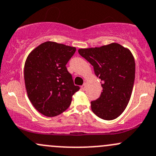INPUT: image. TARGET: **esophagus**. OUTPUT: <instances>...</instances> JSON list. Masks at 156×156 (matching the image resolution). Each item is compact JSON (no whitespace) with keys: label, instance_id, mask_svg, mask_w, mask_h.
<instances>
[{"label":"esophagus","instance_id":"1","mask_svg":"<svg viewBox=\"0 0 156 156\" xmlns=\"http://www.w3.org/2000/svg\"><path fill=\"white\" fill-rule=\"evenodd\" d=\"M81 90H86V84H84L82 86H81Z\"/></svg>","mask_w":156,"mask_h":156}]
</instances>
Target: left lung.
Instances as JSON below:
<instances>
[{
	"instance_id": "8db88e82",
	"label": "left lung",
	"mask_w": 156,
	"mask_h": 156,
	"mask_svg": "<svg viewBox=\"0 0 156 156\" xmlns=\"http://www.w3.org/2000/svg\"><path fill=\"white\" fill-rule=\"evenodd\" d=\"M78 53L94 66L102 81L103 92L91 102V109L100 119L113 120L126 108L135 78V61L131 52L117 43L100 48L79 49Z\"/></svg>"
}]
</instances>
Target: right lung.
I'll use <instances>...</instances> for the list:
<instances>
[{
	"label": "right lung",
	"mask_w": 156,
	"mask_h": 156,
	"mask_svg": "<svg viewBox=\"0 0 156 156\" xmlns=\"http://www.w3.org/2000/svg\"><path fill=\"white\" fill-rule=\"evenodd\" d=\"M76 48L47 41L34 48L25 62L24 79L31 104L42 115L54 117L69 107L74 84L66 64Z\"/></svg>",
	"instance_id": "add662e5"
}]
</instances>
